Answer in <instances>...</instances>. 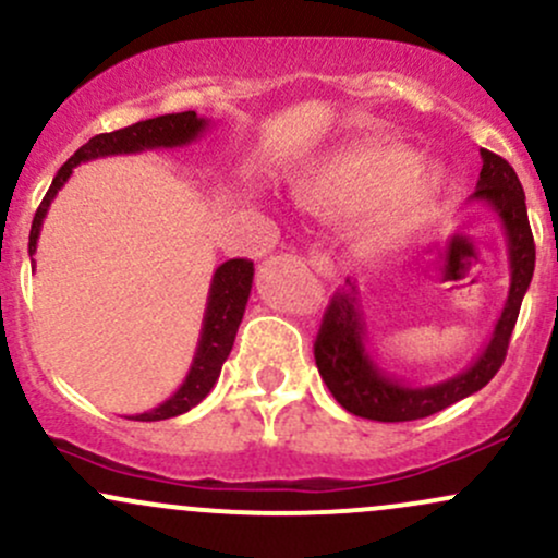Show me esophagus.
I'll return each mask as SVG.
<instances>
[{
	"mask_svg": "<svg viewBox=\"0 0 558 558\" xmlns=\"http://www.w3.org/2000/svg\"><path fill=\"white\" fill-rule=\"evenodd\" d=\"M310 265H312V269H315V272H320L323 278H336L333 259H330L328 254H323V251H312Z\"/></svg>",
	"mask_w": 558,
	"mask_h": 558,
	"instance_id": "1",
	"label": "esophagus"
}]
</instances>
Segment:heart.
Returning a JSON list of instances; mask_svg holds the SVG:
<instances>
[{"label": "heart", "instance_id": "heart-1", "mask_svg": "<svg viewBox=\"0 0 558 558\" xmlns=\"http://www.w3.org/2000/svg\"><path fill=\"white\" fill-rule=\"evenodd\" d=\"M448 190L442 167L421 163L405 145L373 143L310 163L291 180L302 209L320 217L360 211L354 241L365 254L405 246L437 214Z\"/></svg>", "mask_w": 558, "mask_h": 558}]
</instances>
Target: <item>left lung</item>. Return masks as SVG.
Returning a JSON list of instances; mask_svg holds the SVG:
<instances>
[{
	"label": "left lung",
	"mask_w": 558,
	"mask_h": 558,
	"mask_svg": "<svg viewBox=\"0 0 558 558\" xmlns=\"http://www.w3.org/2000/svg\"><path fill=\"white\" fill-rule=\"evenodd\" d=\"M480 156L482 171L471 201L487 204L498 214L508 241V267H511L508 299L498 323H495L493 336L466 371L439 384L413 387L402 378L389 376L373 360L360 291L352 280H347L344 289L333 293L326 315H323L320 333L315 339V363L330 395L352 415L384 421V424L426 418V415L439 413L452 402L480 391L504 365L508 339L517 326L519 307L530 289L532 272H535V241H532L527 204H524V190L517 171L506 158L485 148L480 150Z\"/></svg>",
	"instance_id": "obj_1"
}]
</instances>
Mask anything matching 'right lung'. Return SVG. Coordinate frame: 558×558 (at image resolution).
<instances>
[{
  "label": "right lung",
  "mask_w": 558,
  "mask_h": 558,
  "mask_svg": "<svg viewBox=\"0 0 558 558\" xmlns=\"http://www.w3.org/2000/svg\"><path fill=\"white\" fill-rule=\"evenodd\" d=\"M206 126H209V119H201L195 110H185V113L156 116V119L137 121V124L124 126V130L92 137L87 145H82V148L73 153L69 161L60 167L50 190H47V195L41 198L39 209L34 214V222H31L28 254L36 251V241H39L41 222H45L47 209H50L58 190L69 182L73 167L92 161V158L121 156V153L180 148V145H190L193 140H198L201 134L206 132ZM251 283H254V262L228 259L225 265L217 267V272H214L211 278L209 299H206L204 328H201L198 349H195L193 365H190L185 381H182V387L177 389L167 402L148 410V413L132 415L134 421L174 418V415L187 413L190 408H195L206 395H209L214 384H217L225 360H228L232 341H235L238 326H241L243 312H246Z\"/></svg>",
  "instance_id": "obj_1"
}]
</instances>
